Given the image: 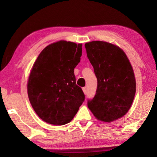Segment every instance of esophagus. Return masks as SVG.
<instances>
[{
  "label": "esophagus",
  "instance_id": "obj_1",
  "mask_svg": "<svg viewBox=\"0 0 157 157\" xmlns=\"http://www.w3.org/2000/svg\"><path fill=\"white\" fill-rule=\"evenodd\" d=\"M82 91H83V92H84V94L86 95V93H87V91H86V87H84V88H82Z\"/></svg>",
  "mask_w": 157,
  "mask_h": 157
}]
</instances>
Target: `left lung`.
I'll list each match as a JSON object with an SVG mask.
<instances>
[{"label": "left lung", "instance_id": "obj_1", "mask_svg": "<svg viewBox=\"0 0 157 157\" xmlns=\"http://www.w3.org/2000/svg\"><path fill=\"white\" fill-rule=\"evenodd\" d=\"M98 86L88 107L98 120L111 123L125 115L136 94L134 71L124 52L116 45L94 41L85 44Z\"/></svg>", "mask_w": 157, "mask_h": 157}]
</instances>
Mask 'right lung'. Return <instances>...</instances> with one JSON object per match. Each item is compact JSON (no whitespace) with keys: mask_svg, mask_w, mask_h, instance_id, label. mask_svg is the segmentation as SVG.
<instances>
[{"mask_svg":"<svg viewBox=\"0 0 157 157\" xmlns=\"http://www.w3.org/2000/svg\"><path fill=\"white\" fill-rule=\"evenodd\" d=\"M82 44L59 41L42 50L32 68L28 95L38 116L47 123H70L84 101L74 68L80 62Z\"/></svg>","mask_w":157,"mask_h":157,"instance_id":"1","label":"right lung"}]
</instances>
